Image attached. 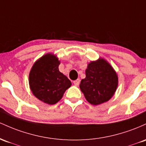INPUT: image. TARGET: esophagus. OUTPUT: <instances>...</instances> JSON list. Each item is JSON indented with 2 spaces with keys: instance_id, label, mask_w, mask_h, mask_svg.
<instances>
[{
  "instance_id": "1",
  "label": "esophagus",
  "mask_w": 146,
  "mask_h": 146,
  "mask_svg": "<svg viewBox=\"0 0 146 146\" xmlns=\"http://www.w3.org/2000/svg\"><path fill=\"white\" fill-rule=\"evenodd\" d=\"M80 83V80L79 79H76L75 81H74V84L76 86H78Z\"/></svg>"
}]
</instances>
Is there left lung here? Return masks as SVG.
<instances>
[{
	"mask_svg": "<svg viewBox=\"0 0 146 146\" xmlns=\"http://www.w3.org/2000/svg\"><path fill=\"white\" fill-rule=\"evenodd\" d=\"M118 76L108 62L103 58L90 62L86 78L81 80L80 89L90 104L98 106L108 101L118 87Z\"/></svg>",
	"mask_w": 146,
	"mask_h": 146,
	"instance_id": "obj_1",
	"label": "left lung"
}]
</instances>
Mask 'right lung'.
Instances as JSON below:
<instances>
[{
	"instance_id": "right-lung-1",
	"label": "right lung",
	"mask_w": 146,
	"mask_h": 146,
	"mask_svg": "<svg viewBox=\"0 0 146 146\" xmlns=\"http://www.w3.org/2000/svg\"><path fill=\"white\" fill-rule=\"evenodd\" d=\"M60 63L56 56L47 53L34 63L29 72V88L32 94L45 104L58 103L72 86L71 81L58 70Z\"/></svg>"
}]
</instances>
